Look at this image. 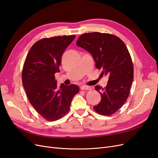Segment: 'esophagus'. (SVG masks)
Wrapping results in <instances>:
<instances>
[{
    "mask_svg": "<svg viewBox=\"0 0 158 158\" xmlns=\"http://www.w3.org/2000/svg\"><path fill=\"white\" fill-rule=\"evenodd\" d=\"M80 89L82 90H89L92 89V88H91L90 86H88V85H81Z\"/></svg>",
    "mask_w": 158,
    "mask_h": 158,
    "instance_id": "34e87169",
    "label": "esophagus"
}]
</instances>
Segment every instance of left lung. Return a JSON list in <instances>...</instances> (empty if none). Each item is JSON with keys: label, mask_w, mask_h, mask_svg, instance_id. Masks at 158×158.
<instances>
[{"label": "left lung", "mask_w": 158, "mask_h": 158, "mask_svg": "<svg viewBox=\"0 0 158 158\" xmlns=\"http://www.w3.org/2000/svg\"><path fill=\"white\" fill-rule=\"evenodd\" d=\"M76 45L92 54L96 68L103 70L101 74L109 76L106 88H95L102 99L94 109L99 114L111 115L126 102L133 81L132 61L127 47L117 36L99 32L82 34Z\"/></svg>", "instance_id": "8db88e82"}]
</instances>
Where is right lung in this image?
<instances>
[{"label":"right lung","instance_id":"1","mask_svg":"<svg viewBox=\"0 0 158 158\" xmlns=\"http://www.w3.org/2000/svg\"><path fill=\"white\" fill-rule=\"evenodd\" d=\"M76 35L44 38L33 45L23 64V86L31 106L46 120L63 117L79 92L75 84L57 86L55 74L59 73L62 56Z\"/></svg>","mask_w":158,"mask_h":158}]
</instances>
